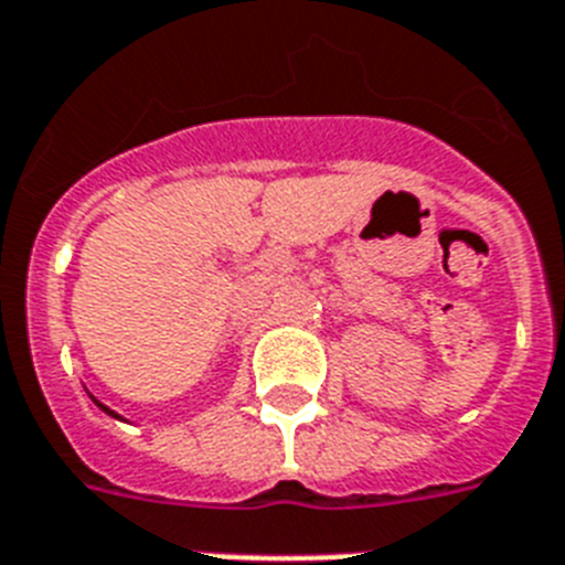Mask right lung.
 Segmentation results:
<instances>
[{
    "instance_id": "obj_1",
    "label": "right lung",
    "mask_w": 565,
    "mask_h": 565,
    "mask_svg": "<svg viewBox=\"0 0 565 565\" xmlns=\"http://www.w3.org/2000/svg\"><path fill=\"white\" fill-rule=\"evenodd\" d=\"M99 407H103V405H99ZM103 411H106V414H111V411H108V407H103ZM111 416H117V414H111Z\"/></svg>"
}]
</instances>
